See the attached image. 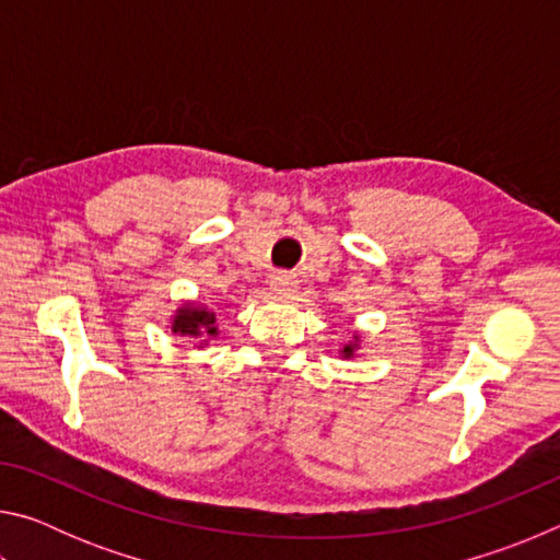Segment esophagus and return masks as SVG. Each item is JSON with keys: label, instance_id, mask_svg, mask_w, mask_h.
I'll use <instances>...</instances> for the list:
<instances>
[{"label": "esophagus", "instance_id": "34e87169", "mask_svg": "<svg viewBox=\"0 0 560 560\" xmlns=\"http://www.w3.org/2000/svg\"><path fill=\"white\" fill-rule=\"evenodd\" d=\"M269 287L273 293H281V296H287V293L293 291V287H296V277L289 271H277L269 281Z\"/></svg>", "mask_w": 560, "mask_h": 560}]
</instances>
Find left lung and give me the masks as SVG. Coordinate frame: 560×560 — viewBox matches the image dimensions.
<instances>
[{
    "mask_svg": "<svg viewBox=\"0 0 560 560\" xmlns=\"http://www.w3.org/2000/svg\"><path fill=\"white\" fill-rule=\"evenodd\" d=\"M355 350H358V336H355L353 343H346V346H343V350H340V355H343V358H353Z\"/></svg>",
    "mask_w": 560,
    "mask_h": 560,
    "instance_id": "1",
    "label": "left lung"
}]
</instances>
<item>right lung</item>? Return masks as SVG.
Returning <instances> with one entry per match:
<instances>
[{
    "label": "right lung",
    "mask_w": 560,
    "mask_h": 560,
    "mask_svg": "<svg viewBox=\"0 0 560 560\" xmlns=\"http://www.w3.org/2000/svg\"><path fill=\"white\" fill-rule=\"evenodd\" d=\"M214 320L217 318L212 311L197 306V303H185V306H179L173 316V334L183 338H210L217 336ZM202 346H207V340H202L200 348Z\"/></svg>",
    "instance_id": "right-lung-1"
}]
</instances>
